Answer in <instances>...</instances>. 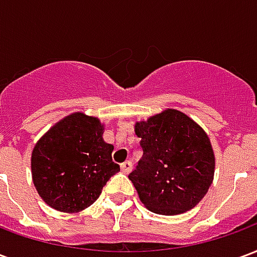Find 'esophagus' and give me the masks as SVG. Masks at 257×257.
<instances>
[{
  "instance_id": "esophagus-1",
  "label": "esophagus",
  "mask_w": 257,
  "mask_h": 257,
  "mask_svg": "<svg viewBox=\"0 0 257 257\" xmlns=\"http://www.w3.org/2000/svg\"><path fill=\"white\" fill-rule=\"evenodd\" d=\"M132 162L131 161H125L121 164V171H122V173H125V175H128L131 171H132Z\"/></svg>"
}]
</instances>
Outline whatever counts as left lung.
Segmentation results:
<instances>
[{
    "label": "left lung",
    "instance_id": "1",
    "mask_svg": "<svg viewBox=\"0 0 257 257\" xmlns=\"http://www.w3.org/2000/svg\"><path fill=\"white\" fill-rule=\"evenodd\" d=\"M143 157L129 173L140 201L158 215L193 209L208 193L215 154L198 123L173 108L135 125Z\"/></svg>",
    "mask_w": 257,
    "mask_h": 257
}]
</instances>
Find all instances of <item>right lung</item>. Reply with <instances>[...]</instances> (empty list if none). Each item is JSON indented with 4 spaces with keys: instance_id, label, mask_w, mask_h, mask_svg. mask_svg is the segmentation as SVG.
Wrapping results in <instances>:
<instances>
[{
    "instance_id": "obj_1",
    "label": "right lung",
    "mask_w": 257,
    "mask_h": 257,
    "mask_svg": "<svg viewBox=\"0 0 257 257\" xmlns=\"http://www.w3.org/2000/svg\"><path fill=\"white\" fill-rule=\"evenodd\" d=\"M114 146L103 140V125L84 112L70 114L37 142L31 175L45 204L74 213L99 198L104 184L119 172L112 162Z\"/></svg>"
}]
</instances>
